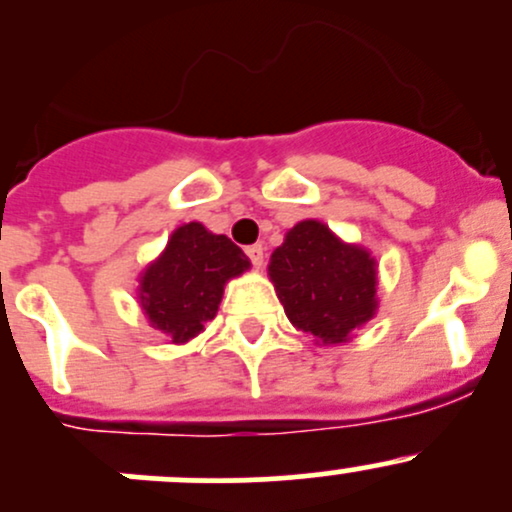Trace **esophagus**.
Masks as SVG:
<instances>
[{"instance_id": "1", "label": "esophagus", "mask_w": 512, "mask_h": 512, "mask_svg": "<svg viewBox=\"0 0 512 512\" xmlns=\"http://www.w3.org/2000/svg\"><path fill=\"white\" fill-rule=\"evenodd\" d=\"M245 255L250 257L252 265H255L257 270H260L262 262H265V247H262V245H250V247H247V250H245Z\"/></svg>"}]
</instances>
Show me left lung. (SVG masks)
<instances>
[{"mask_svg": "<svg viewBox=\"0 0 512 512\" xmlns=\"http://www.w3.org/2000/svg\"><path fill=\"white\" fill-rule=\"evenodd\" d=\"M270 280L289 322L322 344L347 342L376 314V260L319 220H302L270 257Z\"/></svg>", "mask_w": 512, "mask_h": 512, "instance_id": "8db88e82", "label": "left lung"}]
</instances>
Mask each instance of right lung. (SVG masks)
<instances>
[{"instance_id": "right-lung-1", "label": "right lung", "mask_w": 512, "mask_h": 512, "mask_svg": "<svg viewBox=\"0 0 512 512\" xmlns=\"http://www.w3.org/2000/svg\"><path fill=\"white\" fill-rule=\"evenodd\" d=\"M250 267L245 252L200 223L180 225L156 262L143 270L138 302L151 327L185 344L218 314L225 282Z\"/></svg>"}]
</instances>
